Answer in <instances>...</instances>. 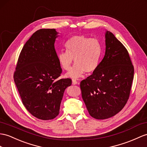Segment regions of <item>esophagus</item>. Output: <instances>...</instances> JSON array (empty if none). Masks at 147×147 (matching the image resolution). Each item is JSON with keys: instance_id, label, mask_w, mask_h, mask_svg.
<instances>
[{"instance_id": "esophagus-1", "label": "esophagus", "mask_w": 147, "mask_h": 147, "mask_svg": "<svg viewBox=\"0 0 147 147\" xmlns=\"http://www.w3.org/2000/svg\"><path fill=\"white\" fill-rule=\"evenodd\" d=\"M76 84H80V82H77L76 80H72V85H76Z\"/></svg>"}]
</instances>
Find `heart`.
<instances>
[{
    "instance_id": "1",
    "label": "heart",
    "mask_w": 147,
    "mask_h": 147,
    "mask_svg": "<svg viewBox=\"0 0 147 147\" xmlns=\"http://www.w3.org/2000/svg\"><path fill=\"white\" fill-rule=\"evenodd\" d=\"M65 47L66 51L57 53V60L65 70H69L74 62L76 65L66 74L67 77L77 79L86 71L91 74L98 67L102 49L98 41L84 35H76L68 40Z\"/></svg>"
}]
</instances>
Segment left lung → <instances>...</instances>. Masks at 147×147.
I'll return each instance as SVG.
<instances>
[{"instance_id": "left-lung-1", "label": "left lung", "mask_w": 147, "mask_h": 147, "mask_svg": "<svg viewBox=\"0 0 147 147\" xmlns=\"http://www.w3.org/2000/svg\"><path fill=\"white\" fill-rule=\"evenodd\" d=\"M105 52L98 67L80 82L82 96L94 119H109L126 104L134 69L128 51L112 32L106 31Z\"/></svg>"}]
</instances>
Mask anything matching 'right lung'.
I'll return each instance as SVG.
<instances>
[{
	"mask_svg": "<svg viewBox=\"0 0 147 147\" xmlns=\"http://www.w3.org/2000/svg\"><path fill=\"white\" fill-rule=\"evenodd\" d=\"M59 32L42 28L24 45L14 73V82L24 105L38 119H54L59 114L70 78L57 80L62 73L57 60L55 42Z\"/></svg>",
	"mask_w": 147,
	"mask_h": 147,
	"instance_id": "add662e5",
	"label": "right lung"
}]
</instances>
